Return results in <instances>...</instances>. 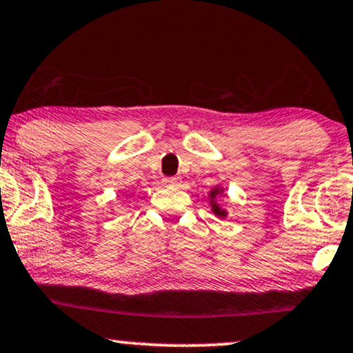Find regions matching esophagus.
I'll return each instance as SVG.
<instances>
[{"label":"esophagus","instance_id":"34e87169","mask_svg":"<svg viewBox=\"0 0 353 353\" xmlns=\"http://www.w3.org/2000/svg\"><path fill=\"white\" fill-rule=\"evenodd\" d=\"M163 183H165V185H172V186H175V185L180 183V180H178V178H165Z\"/></svg>","mask_w":353,"mask_h":353}]
</instances>
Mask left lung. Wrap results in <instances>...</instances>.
Masks as SVG:
<instances>
[{
  "label": "left lung",
  "mask_w": 353,
  "mask_h": 353,
  "mask_svg": "<svg viewBox=\"0 0 353 353\" xmlns=\"http://www.w3.org/2000/svg\"><path fill=\"white\" fill-rule=\"evenodd\" d=\"M224 193H225V188H224V186H221V185L212 186V188L208 191V203H210V206H211V212L216 217H219V219H225V217H228V214H229V212L225 211L223 206H221L219 201H217V198H219L221 194H224Z\"/></svg>",
  "instance_id": "left-lung-1"
}]
</instances>
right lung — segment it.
<instances>
[{"label": "right lung", "mask_w": 353, "mask_h": 353, "mask_svg": "<svg viewBox=\"0 0 353 353\" xmlns=\"http://www.w3.org/2000/svg\"><path fill=\"white\" fill-rule=\"evenodd\" d=\"M128 196H129V194H128Z\"/></svg>", "instance_id": "obj_1"}]
</instances>
